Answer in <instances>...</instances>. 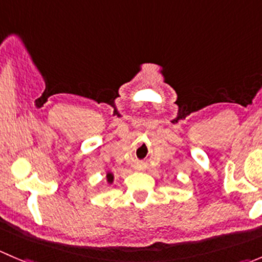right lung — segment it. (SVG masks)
<instances>
[{"instance_id":"obj_1","label":"right lung","mask_w":262,"mask_h":262,"mask_svg":"<svg viewBox=\"0 0 262 262\" xmlns=\"http://www.w3.org/2000/svg\"><path fill=\"white\" fill-rule=\"evenodd\" d=\"M113 179H114V178H113L112 173H107V181H109L110 184H112V182H113Z\"/></svg>"}]
</instances>
